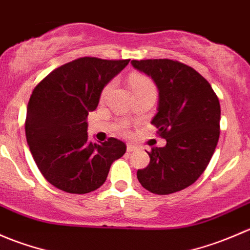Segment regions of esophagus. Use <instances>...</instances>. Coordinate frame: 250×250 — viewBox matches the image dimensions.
<instances>
[{
	"label": "esophagus",
	"mask_w": 250,
	"mask_h": 250,
	"mask_svg": "<svg viewBox=\"0 0 250 250\" xmlns=\"http://www.w3.org/2000/svg\"><path fill=\"white\" fill-rule=\"evenodd\" d=\"M126 150H127L128 153H132V151L136 150V146H132V144H127V146H126Z\"/></svg>",
	"instance_id": "1"
}]
</instances>
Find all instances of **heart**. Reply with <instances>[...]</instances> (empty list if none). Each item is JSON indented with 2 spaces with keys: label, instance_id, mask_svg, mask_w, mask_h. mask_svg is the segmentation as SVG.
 <instances>
[{
  "label": "heart",
  "instance_id": "heart-1",
  "mask_svg": "<svg viewBox=\"0 0 250 250\" xmlns=\"http://www.w3.org/2000/svg\"><path fill=\"white\" fill-rule=\"evenodd\" d=\"M128 82H130V86H131V89H132L133 94H135V92H138V91H142V90L154 89V85H153V83L150 82V79H149L148 77L143 76V74H140V73L131 74ZM110 85H112V84H108V85L104 86V91H102V95L107 94L108 90L110 89Z\"/></svg>",
  "mask_w": 250,
  "mask_h": 250
}]
</instances>
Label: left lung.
I'll list each match as a JSON object with an SVG mask.
<instances>
[{
    "instance_id": "left-lung-1",
    "label": "left lung",
    "mask_w": 250,
    "mask_h": 250,
    "mask_svg": "<svg viewBox=\"0 0 250 250\" xmlns=\"http://www.w3.org/2000/svg\"><path fill=\"white\" fill-rule=\"evenodd\" d=\"M131 63L158 86V113L151 124L166 140L163 148H151L150 163L138 169L137 178L153 194L181 191L199 179L212 159L220 133L219 100L199 72L178 61Z\"/></svg>"
}]
</instances>
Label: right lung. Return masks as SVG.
I'll return each mask as SVG.
<instances>
[{
    "instance_id": "add662e5",
    "label": "right lung",
    "mask_w": 250,
    "mask_h": 250,
    "mask_svg": "<svg viewBox=\"0 0 250 250\" xmlns=\"http://www.w3.org/2000/svg\"><path fill=\"white\" fill-rule=\"evenodd\" d=\"M130 60L81 58L60 66L33 89L25 133L41 173L58 189L86 194L106 182L110 165L126 151L124 142L87 141L86 118L96 109L108 82Z\"/></svg>"
}]
</instances>
